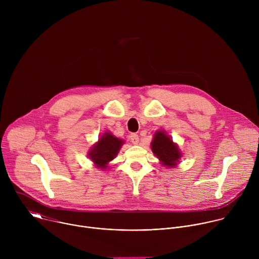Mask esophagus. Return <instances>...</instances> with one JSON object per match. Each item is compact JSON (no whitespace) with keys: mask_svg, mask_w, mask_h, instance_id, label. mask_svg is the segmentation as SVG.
Here are the masks:
<instances>
[{"mask_svg":"<svg viewBox=\"0 0 259 259\" xmlns=\"http://www.w3.org/2000/svg\"><path fill=\"white\" fill-rule=\"evenodd\" d=\"M130 139H131V142L133 144H138V141H139V137L137 134H131L130 135Z\"/></svg>","mask_w":259,"mask_h":259,"instance_id":"esophagus-1","label":"esophagus"}]
</instances>
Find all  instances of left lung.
I'll use <instances>...</instances> for the list:
<instances>
[{
	"label": "left lung",
	"instance_id": "1",
	"mask_svg": "<svg viewBox=\"0 0 259 259\" xmlns=\"http://www.w3.org/2000/svg\"><path fill=\"white\" fill-rule=\"evenodd\" d=\"M152 151L160 160L161 164L168 168H174L181 158V153L176 143L165 133V131H157L151 143Z\"/></svg>",
	"mask_w": 259,
	"mask_h": 259
}]
</instances>
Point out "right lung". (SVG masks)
Here are the masks:
<instances>
[{"instance_id": "obj_1", "label": "right lung", "mask_w": 259, "mask_h": 259, "mask_svg": "<svg viewBox=\"0 0 259 259\" xmlns=\"http://www.w3.org/2000/svg\"><path fill=\"white\" fill-rule=\"evenodd\" d=\"M123 144L124 140L114 136L112 133L105 132L93 144L88 153V157L97 168L105 169L107 168V164L116 158Z\"/></svg>"}]
</instances>
